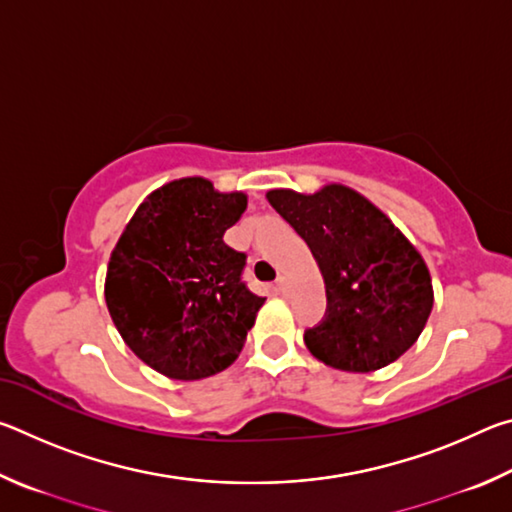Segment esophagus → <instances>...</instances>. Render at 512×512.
I'll return each mask as SVG.
<instances>
[{
  "label": "esophagus",
  "mask_w": 512,
  "mask_h": 512,
  "mask_svg": "<svg viewBox=\"0 0 512 512\" xmlns=\"http://www.w3.org/2000/svg\"><path fill=\"white\" fill-rule=\"evenodd\" d=\"M275 287H277V291H280V293H287L289 291V280L284 275H280V277H277Z\"/></svg>",
  "instance_id": "esophagus-1"
}]
</instances>
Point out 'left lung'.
<instances>
[{
  "instance_id": "8db88e82",
  "label": "left lung",
  "mask_w": 512,
  "mask_h": 512,
  "mask_svg": "<svg viewBox=\"0 0 512 512\" xmlns=\"http://www.w3.org/2000/svg\"><path fill=\"white\" fill-rule=\"evenodd\" d=\"M266 198L307 241L325 282L327 316L305 334L307 350L343 372H375L400 359L433 307L418 248L348 185L327 183L314 194L268 189Z\"/></svg>"
}]
</instances>
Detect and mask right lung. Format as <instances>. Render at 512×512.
I'll list each match as a JSON object with an SVG mask.
<instances>
[{
    "mask_svg": "<svg viewBox=\"0 0 512 512\" xmlns=\"http://www.w3.org/2000/svg\"><path fill=\"white\" fill-rule=\"evenodd\" d=\"M248 194L187 176L144 198L110 253L106 305L121 339L155 372L212 377L237 361L264 298L241 282L246 255L223 241Z\"/></svg>",
    "mask_w": 512,
    "mask_h": 512,
    "instance_id": "1",
    "label": "right lung"
}]
</instances>
